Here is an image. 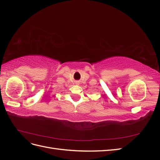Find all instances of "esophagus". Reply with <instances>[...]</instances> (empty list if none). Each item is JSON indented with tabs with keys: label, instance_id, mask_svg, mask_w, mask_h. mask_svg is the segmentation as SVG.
Listing matches in <instances>:
<instances>
[{
	"label": "esophagus",
	"instance_id": "esophagus-1",
	"mask_svg": "<svg viewBox=\"0 0 160 160\" xmlns=\"http://www.w3.org/2000/svg\"><path fill=\"white\" fill-rule=\"evenodd\" d=\"M76 84H77V85H79V82H76Z\"/></svg>",
	"mask_w": 160,
	"mask_h": 160
}]
</instances>
